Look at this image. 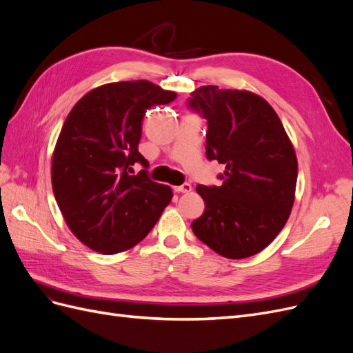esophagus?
Returning a JSON list of instances; mask_svg holds the SVG:
<instances>
[{
  "label": "esophagus",
  "mask_w": 353,
  "mask_h": 353,
  "mask_svg": "<svg viewBox=\"0 0 353 353\" xmlns=\"http://www.w3.org/2000/svg\"><path fill=\"white\" fill-rule=\"evenodd\" d=\"M174 190L176 191V193H190L191 191V185L188 183L183 184V185H178V187H174Z\"/></svg>",
  "instance_id": "esophagus-1"
}]
</instances>
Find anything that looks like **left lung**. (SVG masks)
<instances>
[{
	"label": "left lung",
	"instance_id": "1",
	"mask_svg": "<svg viewBox=\"0 0 353 353\" xmlns=\"http://www.w3.org/2000/svg\"><path fill=\"white\" fill-rule=\"evenodd\" d=\"M188 108L208 121V159L225 165L221 187H196L206 209L191 228L218 254L249 258L290 216L297 181L290 138L270 103L250 91L206 85L191 92Z\"/></svg>",
	"mask_w": 353,
	"mask_h": 353
}]
</instances>
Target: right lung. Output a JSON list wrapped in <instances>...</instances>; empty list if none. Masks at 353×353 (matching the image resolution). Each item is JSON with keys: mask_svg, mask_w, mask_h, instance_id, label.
Returning a JSON list of instances; mask_svg holds the SVG:
<instances>
[{"mask_svg": "<svg viewBox=\"0 0 353 353\" xmlns=\"http://www.w3.org/2000/svg\"><path fill=\"white\" fill-rule=\"evenodd\" d=\"M176 92L148 81L101 85L73 105L51 160V183L68 227L90 249L121 253L140 243L172 200L147 176L138 152L147 109ZM144 168L132 176L133 165Z\"/></svg>", "mask_w": 353, "mask_h": 353, "instance_id": "1", "label": "right lung"}]
</instances>
